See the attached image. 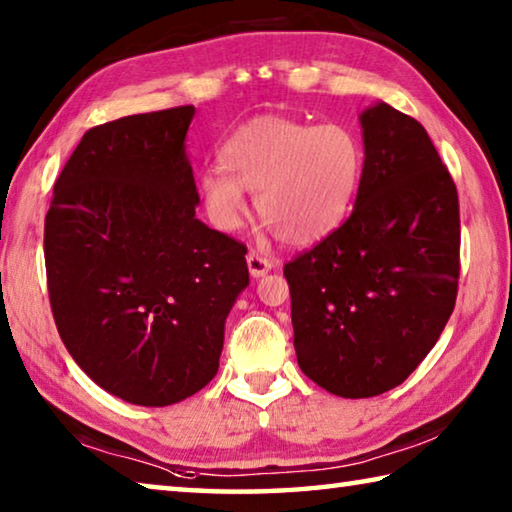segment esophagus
<instances>
[{
	"label": "esophagus",
	"instance_id": "esophagus-1",
	"mask_svg": "<svg viewBox=\"0 0 512 512\" xmlns=\"http://www.w3.org/2000/svg\"><path fill=\"white\" fill-rule=\"evenodd\" d=\"M246 262H248V271H250V275H253V277H262V275H266L273 268L271 259L255 253V250H250V253L246 255Z\"/></svg>",
	"mask_w": 512,
	"mask_h": 512
}]
</instances>
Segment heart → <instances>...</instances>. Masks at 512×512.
<instances>
[{"instance_id":"b5f03b06","label":"heart","mask_w":512,"mask_h":512,"mask_svg":"<svg viewBox=\"0 0 512 512\" xmlns=\"http://www.w3.org/2000/svg\"><path fill=\"white\" fill-rule=\"evenodd\" d=\"M361 140L343 124L309 126L264 115L239 126L219 151V169L201 176L205 210L221 230L246 219V196L277 239L307 246L350 214L363 176Z\"/></svg>"}]
</instances>
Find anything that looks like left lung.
Returning a JSON list of instances; mask_svg holds the SVG:
<instances>
[{"mask_svg":"<svg viewBox=\"0 0 512 512\" xmlns=\"http://www.w3.org/2000/svg\"><path fill=\"white\" fill-rule=\"evenodd\" d=\"M363 176L352 214L284 266L298 366L359 400L400 386L452 316L461 216L452 176L420 121L361 112Z\"/></svg>","mask_w":512,"mask_h":512,"instance_id":"obj_1","label":"left lung"}]
</instances>
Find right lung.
<instances>
[{
    "instance_id": "1",
    "label": "right lung",
    "mask_w": 512,
    "mask_h": 512,
    "mask_svg": "<svg viewBox=\"0 0 512 512\" xmlns=\"http://www.w3.org/2000/svg\"><path fill=\"white\" fill-rule=\"evenodd\" d=\"M194 112L90 128L45 219L60 339L94 384L140 406L176 404L210 384L225 318L248 287L246 246L196 219L185 153Z\"/></svg>"
}]
</instances>
